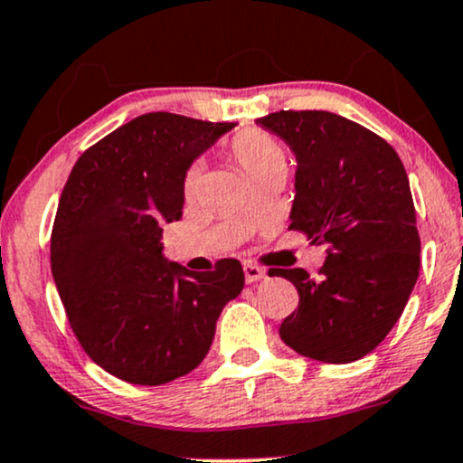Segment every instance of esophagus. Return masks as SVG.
Returning a JSON list of instances; mask_svg holds the SVG:
<instances>
[{"label":"esophagus","instance_id":"esophagus-1","mask_svg":"<svg viewBox=\"0 0 463 463\" xmlns=\"http://www.w3.org/2000/svg\"><path fill=\"white\" fill-rule=\"evenodd\" d=\"M243 276H246L248 285H254V282H259L260 278H265V271L254 263H243Z\"/></svg>","mask_w":463,"mask_h":463}]
</instances>
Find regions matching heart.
Returning <instances> with one entry per match:
<instances>
[{
    "instance_id": "obj_1",
    "label": "heart",
    "mask_w": 463,
    "mask_h": 463,
    "mask_svg": "<svg viewBox=\"0 0 463 463\" xmlns=\"http://www.w3.org/2000/svg\"><path fill=\"white\" fill-rule=\"evenodd\" d=\"M228 153H231V157L237 161L239 168L252 178V183L256 178L269 175V172L287 168V153L285 148H282V144L278 142L271 133L260 129H246L237 133V136L232 137L231 146H228ZM198 164L189 165L185 178H183V189H185V194H192L194 189L198 187Z\"/></svg>"
}]
</instances>
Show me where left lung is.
Wrapping results in <instances>:
<instances>
[{"instance_id":"obj_1","label":"left lung","mask_w":463,"mask_h":463,"mask_svg":"<svg viewBox=\"0 0 463 463\" xmlns=\"http://www.w3.org/2000/svg\"><path fill=\"white\" fill-rule=\"evenodd\" d=\"M298 157L291 231L326 243L319 276L276 269L299 293L280 338L306 358L347 364L380 345L403 313L420 269L410 181L383 137L321 109L259 118Z\"/></svg>"}]
</instances>
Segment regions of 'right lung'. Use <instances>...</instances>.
I'll return each instance as SVG.
<instances>
[{
	"instance_id": "add662e5",
	"label": "right lung",
	"mask_w": 463,
	"mask_h": 463,
	"mask_svg": "<svg viewBox=\"0 0 463 463\" xmlns=\"http://www.w3.org/2000/svg\"><path fill=\"white\" fill-rule=\"evenodd\" d=\"M232 122L148 111L83 150L60 196L52 274L71 330L101 369L161 386L207 355L222 308L241 293L237 259L194 274L161 256L192 161Z\"/></svg>"
}]
</instances>
